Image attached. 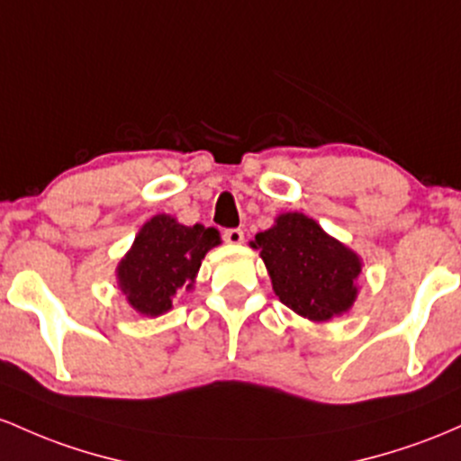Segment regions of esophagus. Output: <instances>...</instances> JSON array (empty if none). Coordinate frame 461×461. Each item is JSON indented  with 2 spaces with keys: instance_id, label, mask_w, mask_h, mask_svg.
<instances>
[{
  "instance_id": "esophagus-1",
  "label": "esophagus",
  "mask_w": 461,
  "mask_h": 461,
  "mask_svg": "<svg viewBox=\"0 0 461 461\" xmlns=\"http://www.w3.org/2000/svg\"><path fill=\"white\" fill-rule=\"evenodd\" d=\"M224 241L226 244H230V246H237V244H241V241H244V230L241 229H226L224 230Z\"/></svg>"
}]
</instances>
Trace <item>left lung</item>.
<instances>
[{"mask_svg":"<svg viewBox=\"0 0 461 461\" xmlns=\"http://www.w3.org/2000/svg\"><path fill=\"white\" fill-rule=\"evenodd\" d=\"M252 248L261 250L276 296L296 313L327 322L353 304L359 257L329 237L312 217L281 215L270 230L258 232Z\"/></svg>","mask_w":461,"mask_h":461,"instance_id":"obj_1","label":"left lung"}]
</instances>
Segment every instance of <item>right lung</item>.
<instances>
[{"label": "right lung", "mask_w": 461, "mask_h": 461, "mask_svg": "<svg viewBox=\"0 0 461 461\" xmlns=\"http://www.w3.org/2000/svg\"><path fill=\"white\" fill-rule=\"evenodd\" d=\"M217 244L215 229L183 226L169 215L152 217L119 263V287L139 313L161 315L191 287L204 255Z\"/></svg>", "instance_id": "obj_1"}]
</instances>
